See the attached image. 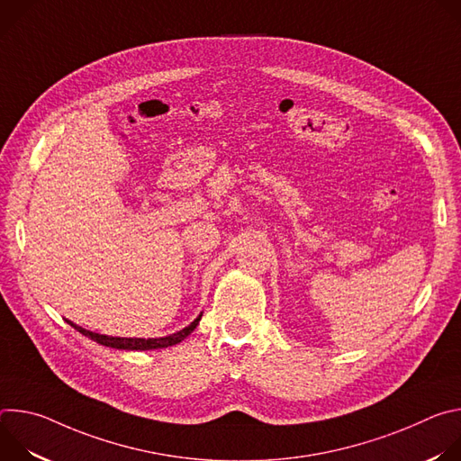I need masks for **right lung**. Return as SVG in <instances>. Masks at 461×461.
Wrapping results in <instances>:
<instances>
[{"mask_svg":"<svg viewBox=\"0 0 461 461\" xmlns=\"http://www.w3.org/2000/svg\"><path fill=\"white\" fill-rule=\"evenodd\" d=\"M203 313L196 317L193 322H189L185 328H182V330L171 334V336H164V338H113V336H104V334H96V332H91V330H86V328L75 324L73 321H68L75 330H78L80 334H84L86 338L104 345V347H111V348H118V350H157V348H167V347H173L180 341H184L194 328L196 324H199Z\"/></svg>","mask_w":461,"mask_h":461,"instance_id":"1","label":"right lung"}]
</instances>
